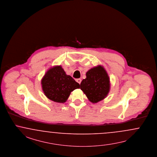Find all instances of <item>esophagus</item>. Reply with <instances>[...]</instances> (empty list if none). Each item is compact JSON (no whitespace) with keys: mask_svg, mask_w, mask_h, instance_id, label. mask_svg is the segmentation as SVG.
<instances>
[{"mask_svg":"<svg viewBox=\"0 0 157 157\" xmlns=\"http://www.w3.org/2000/svg\"><path fill=\"white\" fill-rule=\"evenodd\" d=\"M76 81L78 82V83H79L80 84V83H81V80L80 78H78V79H76Z\"/></svg>","mask_w":157,"mask_h":157,"instance_id":"1","label":"esophagus"}]
</instances>
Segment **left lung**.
<instances>
[{
  "label": "left lung",
  "mask_w": 157,
  "mask_h": 157,
  "mask_svg": "<svg viewBox=\"0 0 157 157\" xmlns=\"http://www.w3.org/2000/svg\"><path fill=\"white\" fill-rule=\"evenodd\" d=\"M86 78L80 84V89L92 103L104 99L110 90V79L102 66L94 67L88 71Z\"/></svg>",
  "instance_id": "1"
}]
</instances>
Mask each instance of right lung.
<instances>
[{
    "label": "right lung",
    "mask_w": 157,
    "mask_h": 157,
    "mask_svg": "<svg viewBox=\"0 0 157 157\" xmlns=\"http://www.w3.org/2000/svg\"><path fill=\"white\" fill-rule=\"evenodd\" d=\"M43 91L49 99L57 103L67 101L71 91L80 88V84L66 75L61 66H54L46 72L41 80Z\"/></svg>",
    "instance_id": "add662e5"
}]
</instances>
